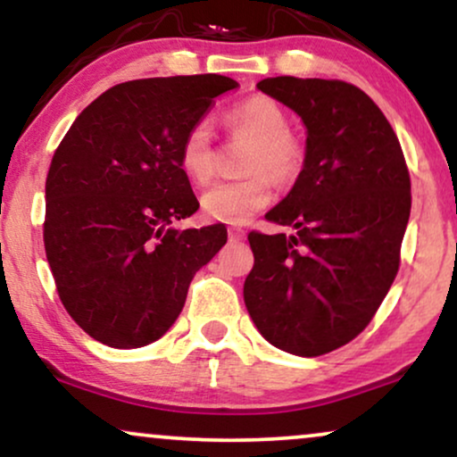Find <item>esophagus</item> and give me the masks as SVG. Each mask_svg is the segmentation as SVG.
<instances>
[{
	"label": "esophagus",
	"instance_id": "1",
	"mask_svg": "<svg viewBox=\"0 0 457 457\" xmlns=\"http://www.w3.org/2000/svg\"><path fill=\"white\" fill-rule=\"evenodd\" d=\"M228 236H229V242H240V240H245L246 232H245V229H240V228H229Z\"/></svg>",
	"mask_w": 457,
	"mask_h": 457
}]
</instances>
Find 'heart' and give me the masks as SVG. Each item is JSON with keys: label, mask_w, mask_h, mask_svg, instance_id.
<instances>
[{"label": "heart", "mask_w": 457, "mask_h": 457, "mask_svg": "<svg viewBox=\"0 0 457 457\" xmlns=\"http://www.w3.org/2000/svg\"><path fill=\"white\" fill-rule=\"evenodd\" d=\"M225 129L251 141L245 155L246 179L223 181L200 198L204 217L219 223H246L271 200V179L288 183L303 166V147L288 132V118L270 96H251L223 115ZM179 169L195 186H204L215 172L212 129L206 120L189 126L179 145Z\"/></svg>", "instance_id": "heart-1"}]
</instances>
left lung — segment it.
Listing matches in <instances>:
<instances>
[{"mask_svg":"<svg viewBox=\"0 0 457 457\" xmlns=\"http://www.w3.org/2000/svg\"><path fill=\"white\" fill-rule=\"evenodd\" d=\"M257 88L305 126L295 186L265 219L295 234H248L245 303L276 348L320 356L371 322L398 271L411 181L386 115L339 79L268 78Z\"/></svg>","mask_w":457,"mask_h":457,"instance_id":"8db88e82","label":"left lung"}]
</instances>
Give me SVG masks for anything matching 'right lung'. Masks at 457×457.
<instances>
[{
    "label": "right lung",
    "mask_w": 457,
    "mask_h": 457,
    "mask_svg": "<svg viewBox=\"0 0 457 457\" xmlns=\"http://www.w3.org/2000/svg\"><path fill=\"white\" fill-rule=\"evenodd\" d=\"M217 73L132 79L75 118L46 177L44 246L69 316L109 348L160 339L189 282L228 242L223 225L177 229L198 200L179 145L212 101Z\"/></svg>",
    "instance_id": "obj_1"
}]
</instances>
